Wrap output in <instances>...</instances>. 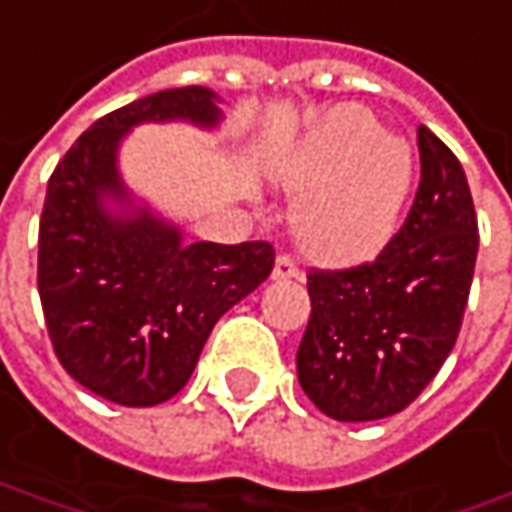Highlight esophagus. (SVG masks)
I'll return each mask as SVG.
<instances>
[{
	"label": "esophagus",
	"instance_id": "obj_1",
	"mask_svg": "<svg viewBox=\"0 0 512 512\" xmlns=\"http://www.w3.org/2000/svg\"><path fill=\"white\" fill-rule=\"evenodd\" d=\"M272 278L275 281H289V278H301V269L295 266V260L289 255H281L275 260V269H272Z\"/></svg>",
	"mask_w": 512,
	"mask_h": 512
}]
</instances>
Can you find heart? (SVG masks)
Wrapping results in <instances>:
<instances>
[{"label":"heart","instance_id":"b5f03b06","mask_svg":"<svg viewBox=\"0 0 512 512\" xmlns=\"http://www.w3.org/2000/svg\"><path fill=\"white\" fill-rule=\"evenodd\" d=\"M272 179L301 191L292 231L307 255L327 263L374 257L394 234L414 182L406 138L379 133L365 106H336L272 165Z\"/></svg>","mask_w":512,"mask_h":512}]
</instances>
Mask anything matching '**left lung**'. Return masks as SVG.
I'll return each mask as SVG.
<instances>
[{
    "instance_id": "left-lung-1",
    "label": "left lung",
    "mask_w": 512,
    "mask_h": 512,
    "mask_svg": "<svg viewBox=\"0 0 512 512\" xmlns=\"http://www.w3.org/2000/svg\"><path fill=\"white\" fill-rule=\"evenodd\" d=\"M420 188L403 228L374 263L307 275L310 324L298 382L333 420H382L435 379L452 353L478 257L464 167L420 127Z\"/></svg>"
}]
</instances>
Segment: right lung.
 Wrapping results in <instances>:
<instances>
[{
	"label": "right lung",
	"instance_id": "add662e5",
	"mask_svg": "<svg viewBox=\"0 0 512 512\" xmlns=\"http://www.w3.org/2000/svg\"><path fill=\"white\" fill-rule=\"evenodd\" d=\"M167 121L214 130L220 95L165 89L95 121L54 167L40 217L37 286L54 353L83 388L130 408L179 394L214 324L275 266L266 240L185 243L124 185L121 141Z\"/></svg>",
	"mask_w": 512,
	"mask_h": 512
}]
</instances>
